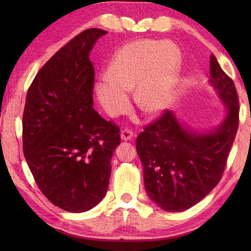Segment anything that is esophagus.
Segmentation results:
<instances>
[{
	"label": "esophagus",
	"instance_id": "1",
	"mask_svg": "<svg viewBox=\"0 0 251 251\" xmlns=\"http://www.w3.org/2000/svg\"><path fill=\"white\" fill-rule=\"evenodd\" d=\"M132 136H134V134H132L131 129H128V128H127V129H123L122 132H121V139L124 140V141L130 140L131 138H132Z\"/></svg>",
	"mask_w": 251,
	"mask_h": 251
}]
</instances>
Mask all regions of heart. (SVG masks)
<instances>
[{
	"mask_svg": "<svg viewBox=\"0 0 251 251\" xmlns=\"http://www.w3.org/2000/svg\"><path fill=\"white\" fill-rule=\"evenodd\" d=\"M181 65L179 49L162 41L139 40L116 52L106 76L96 84V95L110 116L124 112L128 92L135 88V101L148 114L167 108L173 98Z\"/></svg>",
	"mask_w": 251,
	"mask_h": 251,
	"instance_id": "1",
	"label": "heart"
}]
</instances>
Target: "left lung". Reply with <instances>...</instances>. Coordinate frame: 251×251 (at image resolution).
<instances>
[{
  "mask_svg": "<svg viewBox=\"0 0 251 251\" xmlns=\"http://www.w3.org/2000/svg\"><path fill=\"white\" fill-rule=\"evenodd\" d=\"M209 83L227 109L221 124L200 132L183 127L173 111L145 127L136 148L146 191L163 210L179 212L197 204L219 182L238 128L235 85L210 56Z\"/></svg>",
  "mask_w": 251,
  "mask_h": 251,
  "instance_id": "8db88e82",
  "label": "left lung"
}]
</instances>
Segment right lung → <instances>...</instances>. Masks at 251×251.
<instances>
[{"mask_svg": "<svg viewBox=\"0 0 251 251\" xmlns=\"http://www.w3.org/2000/svg\"><path fill=\"white\" fill-rule=\"evenodd\" d=\"M101 29H87L37 72L23 116L24 154L42 193L69 212L98 205L108 190L120 127L93 108L90 50Z\"/></svg>", "mask_w": 251, "mask_h": 251, "instance_id": "add662e5", "label": "right lung"}]
</instances>
